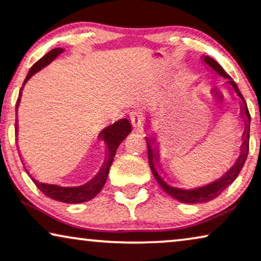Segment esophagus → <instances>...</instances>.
Wrapping results in <instances>:
<instances>
[{"instance_id": "1", "label": "esophagus", "mask_w": 261, "mask_h": 261, "mask_svg": "<svg viewBox=\"0 0 261 261\" xmlns=\"http://www.w3.org/2000/svg\"><path fill=\"white\" fill-rule=\"evenodd\" d=\"M144 120L145 117L141 113H138V111H133V113H130V122L133 124L135 129L141 128V126L144 124Z\"/></svg>"}]
</instances>
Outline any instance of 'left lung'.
Returning a JSON list of instances; mask_svg holds the SVG:
<instances>
[{
	"mask_svg": "<svg viewBox=\"0 0 261 261\" xmlns=\"http://www.w3.org/2000/svg\"><path fill=\"white\" fill-rule=\"evenodd\" d=\"M201 59L212 70H215V72L219 74L221 76L228 79L226 84H229V85L231 86V89L236 93V96L241 99V115L243 120H245V132H243V137H242L243 141L241 145V152H240V155L238 161L235 162V164L232 165V167L230 168L221 178H218V180L213 181L208 185L202 186V187L192 188V189L172 187V186L168 185L167 182L163 180V177L160 175V172L157 171V167L160 165V146H158L157 144V139L152 137V135L151 137H146L148 163H150V168L152 170V174L154 176V178L157 180V182L160 184L162 189H163L165 193H168L169 195H171V197L175 198L176 200L185 202V204H200V202L211 201L215 198L219 197V194H221L226 187H229V186L236 180V177L239 176L240 171H241L243 164H245V162L247 160V155H248V150H249L250 115H249L248 108H247L245 98H243L241 92H240L239 87L235 84V81L230 77V75H228V74L225 73V70L222 68V66L217 62V61H215L210 56H201Z\"/></svg>",
	"mask_w": 261,
	"mask_h": 261,
	"instance_id": "8db88e82",
	"label": "left lung"
}]
</instances>
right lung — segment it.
I'll list each match as a JSON object with an SVG mask.
<instances>
[{
    "label": "right lung",
    "mask_w": 261,
    "mask_h": 261,
    "mask_svg": "<svg viewBox=\"0 0 261 261\" xmlns=\"http://www.w3.org/2000/svg\"><path fill=\"white\" fill-rule=\"evenodd\" d=\"M63 53L62 48H55L44 55L42 59L33 64L31 69L27 73V76L25 81H23V85L31 79L32 75H35L37 72H39L40 69L44 68L45 66H48L49 63H51L54 60L56 59L60 54ZM21 93H22V87L20 90L18 101H16L15 109L18 110L20 99H21ZM132 132V126L128 118H121V120L116 121V122L110 124L104 128L103 130L100 132L98 138L99 140L104 141L107 147V158L104 161L103 165L99 169V171L97 172V175L94 176L93 178H91L89 182L81 185V186H75V187H63V186L59 185H50V184H43V182H39L36 180L33 176L30 174V171L25 168L27 174H29L31 180L35 182V185L39 188V191L44 193L46 197L54 199V200L66 202V204H80V202L89 201L91 199H93L96 195L101 191V188L106 185V181L108 178V174H109L111 163H113L115 154H116L117 147L120 146V144L122 143L124 139L127 138V135ZM15 134L18 137V121L15 123Z\"/></svg>",
    "instance_id": "right-lung-1"
}]
</instances>
